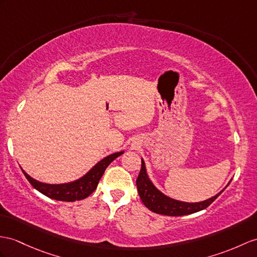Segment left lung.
Wrapping results in <instances>:
<instances>
[{"mask_svg": "<svg viewBox=\"0 0 257 257\" xmlns=\"http://www.w3.org/2000/svg\"><path fill=\"white\" fill-rule=\"evenodd\" d=\"M230 182L228 183V185L230 184ZM136 185H137V191H139L140 197L142 199V202L144 203V205H145L146 207L149 210H152L153 212H156V214H160V215H166V216H184V215L194 214V212H197L199 210L207 208L208 206L214 202L228 186L227 185L222 191L216 194L215 196H212L203 202L185 203V202L177 201V199L166 196L164 193H161L157 187L153 184V182L149 180L147 176L145 162H144L143 159H142L141 172L136 180Z\"/></svg>", "mask_w": 257, "mask_h": 257, "instance_id": "1", "label": "left lung"}]
</instances>
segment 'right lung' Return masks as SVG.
<instances>
[{
  "label": "right lung",
  "instance_id": "right-lung-1",
  "mask_svg": "<svg viewBox=\"0 0 257 257\" xmlns=\"http://www.w3.org/2000/svg\"><path fill=\"white\" fill-rule=\"evenodd\" d=\"M124 152L114 153L112 155L107 156L102 160H100L98 164L93 166L90 170L87 172L85 176L80 179L73 181L70 183H63V184H47L42 183L31 178L30 176L25 172L23 169L22 171L25 174V177L29 181V183L33 185L37 191L42 193L52 199L62 202H75L80 201L88 197L90 194L97 189V185L99 183L100 179H101L102 174L104 173L105 169L118 156H121Z\"/></svg>",
  "mask_w": 257,
  "mask_h": 257
}]
</instances>
